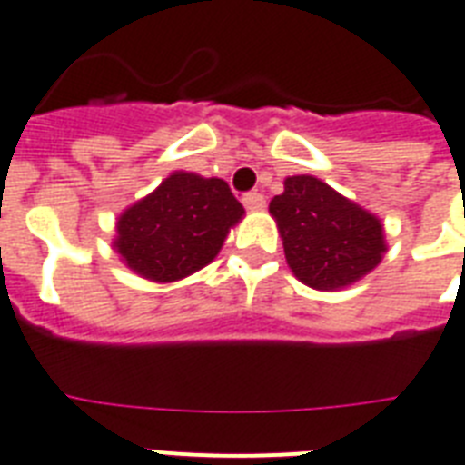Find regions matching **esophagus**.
Instances as JSON below:
<instances>
[{
	"mask_svg": "<svg viewBox=\"0 0 465 465\" xmlns=\"http://www.w3.org/2000/svg\"><path fill=\"white\" fill-rule=\"evenodd\" d=\"M243 206L251 209V212H261L266 206V197L259 194V192H249V194H243Z\"/></svg>",
	"mask_w": 465,
	"mask_h": 465,
	"instance_id": "obj_1",
	"label": "esophagus"
}]
</instances>
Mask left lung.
Returning <instances> with one entry per match:
<instances>
[{
  "label": "left lung",
  "instance_id": "obj_1",
  "mask_svg": "<svg viewBox=\"0 0 465 465\" xmlns=\"http://www.w3.org/2000/svg\"><path fill=\"white\" fill-rule=\"evenodd\" d=\"M268 212L293 276L315 291L357 283L387 251L380 219L312 174L285 177L283 194L271 199Z\"/></svg>",
  "mask_w": 465,
  "mask_h": 465
}]
</instances>
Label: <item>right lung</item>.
<instances>
[{"instance_id": "right-lung-1", "label": "right lung", "mask_w": 465, "mask_h": 465, "mask_svg": "<svg viewBox=\"0 0 465 465\" xmlns=\"http://www.w3.org/2000/svg\"><path fill=\"white\" fill-rule=\"evenodd\" d=\"M242 216V202L223 180L172 172L118 216L113 246L137 276L172 283L212 263Z\"/></svg>"}]
</instances>
